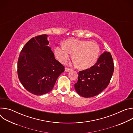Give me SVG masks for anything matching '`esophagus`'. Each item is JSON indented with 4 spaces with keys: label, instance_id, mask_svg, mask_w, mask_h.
<instances>
[{
    "label": "esophagus",
    "instance_id": "obj_1",
    "mask_svg": "<svg viewBox=\"0 0 133 133\" xmlns=\"http://www.w3.org/2000/svg\"><path fill=\"white\" fill-rule=\"evenodd\" d=\"M71 70V69H69V68H65V71H66V72H69V71H70Z\"/></svg>",
    "mask_w": 133,
    "mask_h": 133
}]
</instances>
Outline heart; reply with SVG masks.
<instances>
[{"label": "heart", "instance_id": "b5f03b06", "mask_svg": "<svg viewBox=\"0 0 133 133\" xmlns=\"http://www.w3.org/2000/svg\"><path fill=\"white\" fill-rule=\"evenodd\" d=\"M54 52L57 59L63 63L68 61L71 53H73L75 64L79 69L85 70L96 63L100 54V48L95 43L70 39L64 42V45L56 47Z\"/></svg>", "mask_w": 133, "mask_h": 133}]
</instances>
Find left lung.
I'll use <instances>...</instances> for the list:
<instances>
[{
	"label": "left lung",
	"mask_w": 133,
	"mask_h": 133,
	"mask_svg": "<svg viewBox=\"0 0 133 133\" xmlns=\"http://www.w3.org/2000/svg\"><path fill=\"white\" fill-rule=\"evenodd\" d=\"M114 70L111 55L105 51L92 67L79 71L78 82L75 84V90L85 98L97 95L108 86Z\"/></svg>",
	"instance_id": "left-lung-1"
}]
</instances>
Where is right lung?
Wrapping results in <instances>:
<instances>
[{
  "instance_id": "add662e5",
  "label": "right lung",
  "mask_w": 133,
  "mask_h": 133,
  "mask_svg": "<svg viewBox=\"0 0 133 133\" xmlns=\"http://www.w3.org/2000/svg\"><path fill=\"white\" fill-rule=\"evenodd\" d=\"M48 35L36 36L24 46L19 56L17 72L19 81L29 92L42 95L52 90L64 66L55 58Z\"/></svg>"
}]
</instances>
